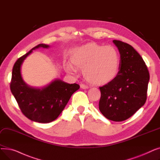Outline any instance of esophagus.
<instances>
[{"label": "esophagus", "mask_w": 160, "mask_h": 160, "mask_svg": "<svg viewBox=\"0 0 160 160\" xmlns=\"http://www.w3.org/2000/svg\"><path fill=\"white\" fill-rule=\"evenodd\" d=\"M80 88H82V89H88V88H89L87 85L83 84V83H81V84H80Z\"/></svg>", "instance_id": "obj_1"}]
</instances>
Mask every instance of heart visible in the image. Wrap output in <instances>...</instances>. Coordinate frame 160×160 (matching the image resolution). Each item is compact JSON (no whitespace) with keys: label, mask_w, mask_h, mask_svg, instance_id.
<instances>
[{"label":"heart","mask_w":160,"mask_h":160,"mask_svg":"<svg viewBox=\"0 0 160 160\" xmlns=\"http://www.w3.org/2000/svg\"><path fill=\"white\" fill-rule=\"evenodd\" d=\"M72 63L65 65L66 71L77 75L83 69L86 79L92 84L104 85L112 82L121 67L120 54L115 47L90 43L75 48L72 53Z\"/></svg>","instance_id":"b5f03b06"}]
</instances>
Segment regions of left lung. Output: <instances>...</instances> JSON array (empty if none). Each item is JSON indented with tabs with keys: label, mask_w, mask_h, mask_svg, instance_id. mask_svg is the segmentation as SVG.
<instances>
[{
	"label": "left lung",
	"mask_w": 160,
	"mask_h": 160,
	"mask_svg": "<svg viewBox=\"0 0 160 160\" xmlns=\"http://www.w3.org/2000/svg\"><path fill=\"white\" fill-rule=\"evenodd\" d=\"M121 56V67L112 82L100 87L99 110L109 120H127L143 106L150 75L140 54L130 45L113 40Z\"/></svg>",
	"instance_id": "1"
}]
</instances>
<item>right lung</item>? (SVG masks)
I'll return each mask as SVG.
<instances>
[{"instance_id":"obj_1","label":"right lung","mask_w":160,"mask_h":160,"mask_svg":"<svg viewBox=\"0 0 160 160\" xmlns=\"http://www.w3.org/2000/svg\"><path fill=\"white\" fill-rule=\"evenodd\" d=\"M49 45L39 44L15 63L12 70L10 89L18 102L22 113L31 121L48 123L56 119L80 86L77 83H66L55 79L48 85L33 88L24 81L21 75V66L25 59L33 50L49 48Z\"/></svg>"}]
</instances>
